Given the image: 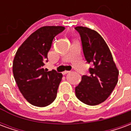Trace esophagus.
Segmentation results:
<instances>
[{
  "instance_id": "esophagus-1",
  "label": "esophagus",
  "mask_w": 131,
  "mask_h": 131,
  "mask_svg": "<svg viewBox=\"0 0 131 131\" xmlns=\"http://www.w3.org/2000/svg\"><path fill=\"white\" fill-rule=\"evenodd\" d=\"M69 72H70L69 71H63V72H62V74H63V75H65V74H68V73H69Z\"/></svg>"
}]
</instances>
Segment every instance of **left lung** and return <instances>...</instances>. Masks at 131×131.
<instances>
[{
    "instance_id": "8db88e82",
    "label": "left lung",
    "mask_w": 131,
    "mask_h": 131,
    "mask_svg": "<svg viewBox=\"0 0 131 131\" xmlns=\"http://www.w3.org/2000/svg\"><path fill=\"white\" fill-rule=\"evenodd\" d=\"M82 42L83 52L87 62L91 63L90 75H84L75 88L77 98L94 106L105 101L118 82V70L109 47L98 33L88 27H77Z\"/></svg>"
}]
</instances>
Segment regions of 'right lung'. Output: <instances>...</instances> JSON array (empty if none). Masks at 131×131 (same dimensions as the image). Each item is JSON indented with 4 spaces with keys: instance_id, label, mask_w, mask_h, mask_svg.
Wrapping results in <instances>:
<instances>
[{
    "instance_id": "obj_1",
    "label": "right lung",
    "mask_w": 131,
    "mask_h": 131,
    "mask_svg": "<svg viewBox=\"0 0 131 131\" xmlns=\"http://www.w3.org/2000/svg\"><path fill=\"white\" fill-rule=\"evenodd\" d=\"M62 26H46L31 34L21 44L13 60V71L24 98L36 107L51 104L56 98L62 74L44 69L48 52L55 36L64 30Z\"/></svg>"
}]
</instances>
